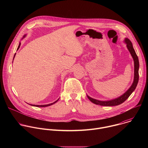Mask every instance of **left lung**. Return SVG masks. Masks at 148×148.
Returning a JSON list of instances; mask_svg holds the SVG:
<instances>
[{"label": "left lung", "mask_w": 148, "mask_h": 148, "mask_svg": "<svg viewBox=\"0 0 148 148\" xmlns=\"http://www.w3.org/2000/svg\"><path fill=\"white\" fill-rule=\"evenodd\" d=\"M124 42L126 45V47H127L130 54H131L134 62V78L133 83L131 85V86L130 87V88L123 94L113 99H111L108 101H100L96 99H94L87 95L88 98L92 103L96 105H101V106H107V107H112V106L118 105L123 103L125 101H126L128 98V97L131 95V94L135 91L137 86V84L139 81V62L138 57L135 53V51L133 47L132 43H131L130 40L128 38H125L124 39Z\"/></svg>", "instance_id": "8db88e82"}]
</instances>
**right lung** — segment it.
Here are the masks:
<instances>
[{"label":"right lung","mask_w":148,"mask_h":148,"mask_svg":"<svg viewBox=\"0 0 148 148\" xmlns=\"http://www.w3.org/2000/svg\"><path fill=\"white\" fill-rule=\"evenodd\" d=\"M26 36V34H25V36L23 37L22 39H23V38H25ZM20 45H21V43H20H20H19V45H18V47H17V50H18V49L20 48ZM15 56H16V53H15V54H14V57H13V59H14V58ZM58 99H59V98H58V99L57 101H56L55 102H53V103H49V104H47V105H33V104H29V105H32V106H33V107H49V106H50V105H53V104L55 103L56 102H57L58 101Z\"/></svg>","instance_id":"add662e5"}]
</instances>
